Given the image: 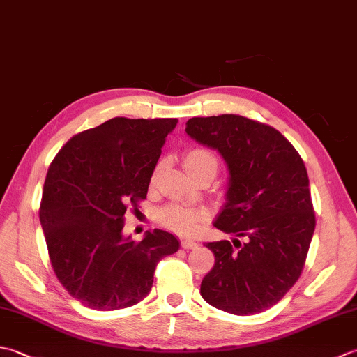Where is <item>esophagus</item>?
Segmentation results:
<instances>
[{"instance_id":"34e87169","label":"esophagus","mask_w":357,"mask_h":357,"mask_svg":"<svg viewBox=\"0 0 357 357\" xmlns=\"http://www.w3.org/2000/svg\"><path fill=\"white\" fill-rule=\"evenodd\" d=\"M181 245H183V248H196L198 247V242L193 241V239H183L181 241Z\"/></svg>"}]
</instances>
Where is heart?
I'll return each instance as SVG.
<instances>
[{
	"instance_id": "1",
	"label": "heart",
	"mask_w": 357,
	"mask_h": 357,
	"mask_svg": "<svg viewBox=\"0 0 357 357\" xmlns=\"http://www.w3.org/2000/svg\"><path fill=\"white\" fill-rule=\"evenodd\" d=\"M183 165L188 176L193 181L204 176V174H210V176L215 178L219 170V158L206 147H193L188 149L184 153ZM158 172L159 167L155 170L153 181L156 179ZM156 218L158 222L164 225L165 229L179 234H195L207 222L208 211L204 208H190L178 206V204H172V206L159 210Z\"/></svg>"
}]
</instances>
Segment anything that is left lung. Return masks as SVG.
I'll list each match as a JSON object with an SVG mask.
<instances>
[{
    "instance_id": "8db88e82",
    "label": "left lung",
    "mask_w": 357,
    "mask_h": 357,
    "mask_svg": "<svg viewBox=\"0 0 357 357\" xmlns=\"http://www.w3.org/2000/svg\"><path fill=\"white\" fill-rule=\"evenodd\" d=\"M185 132L229 165L215 227L245 239L207 242L215 265L201 296L227 313H261L284 298L307 259L316 218L305 164L275 127L241 115L192 118Z\"/></svg>"
}]
</instances>
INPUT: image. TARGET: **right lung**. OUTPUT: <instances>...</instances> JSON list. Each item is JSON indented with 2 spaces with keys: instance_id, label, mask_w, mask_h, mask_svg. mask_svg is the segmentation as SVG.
Masks as SVG:
<instances>
[{
  "instance_id": "obj_1",
  "label": "right lung",
  "mask_w": 357,
  "mask_h": 357,
  "mask_svg": "<svg viewBox=\"0 0 357 357\" xmlns=\"http://www.w3.org/2000/svg\"><path fill=\"white\" fill-rule=\"evenodd\" d=\"M176 118H112L66 142L44 181L40 221L52 268L72 298L101 312L127 308L151 290L158 262L179 241L155 229L123 236L124 215L146 199Z\"/></svg>"
}]
</instances>
